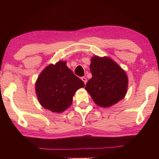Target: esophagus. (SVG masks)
Returning a JSON list of instances; mask_svg holds the SVG:
<instances>
[{
    "mask_svg": "<svg viewBox=\"0 0 159 159\" xmlns=\"http://www.w3.org/2000/svg\"><path fill=\"white\" fill-rule=\"evenodd\" d=\"M81 80H83V82H84L85 84H86V83H87V79H86L85 77H82L81 78Z\"/></svg>",
    "mask_w": 159,
    "mask_h": 159,
    "instance_id": "obj_1",
    "label": "esophagus"
}]
</instances>
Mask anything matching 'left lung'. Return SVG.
Segmentation results:
<instances>
[{"mask_svg": "<svg viewBox=\"0 0 159 159\" xmlns=\"http://www.w3.org/2000/svg\"><path fill=\"white\" fill-rule=\"evenodd\" d=\"M93 77L85 85L97 105L109 107L124 98L128 88L125 72L111 59L93 57L90 66Z\"/></svg>", "mask_w": 159, "mask_h": 159, "instance_id": "8db88e82", "label": "left lung"}]
</instances>
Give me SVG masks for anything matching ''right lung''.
Listing matches in <instances>:
<instances>
[{
  "mask_svg": "<svg viewBox=\"0 0 159 159\" xmlns=\"http://www.w3.org/2000/svg\"><path fill=\"white\" fill-rule=\"evenodd\" d=\"M84 86L83 80L66 66V61H60L48 65L39 75L36 92L45 109L61 113L71 105L75 92Z\"/></svg>",
  "mask_w": 159,
  "mask_h": 159,
  "instance_id": "obj_1",
  "label": "right lung"
}]
</instances>
